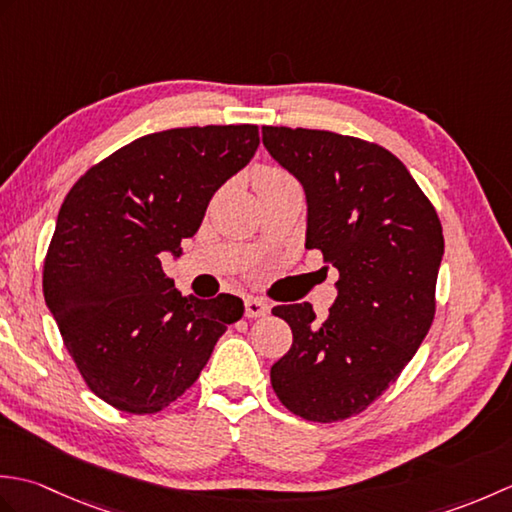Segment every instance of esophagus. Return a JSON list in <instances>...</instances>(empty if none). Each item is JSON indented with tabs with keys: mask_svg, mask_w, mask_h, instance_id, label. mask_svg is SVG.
Returning a JSON list of instances; mask_svg holds the SVG:
<instances>
[{
	"mask_svg": "<svg viewBox=\"0 0 512 512\" xmlns=\"http://www.w3.org/2000/svg\"><path fill=\"white\" fill-rule=\"evenodd\" d=\"M268 310H270L268 301L259 299V297H248V299L244 301V312H246V317H266Z\"/></svg>",
	"mask_w": 512,
	"mask_h": 512,
	"instance_id": "obj_1",
	"label": "esophagus"
}]
</instances>
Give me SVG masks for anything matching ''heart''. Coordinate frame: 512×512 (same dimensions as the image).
Listing matches in <instances>:
<instances>
[{
	"label": "heart",
	"instance_id": "heart-1",
	"mask_svg": "<svg viewBox=\"0 0 512 512\" xmlns=\"http://www.w3.org/2000/svg\"><path fill=\"white\" fill-rule=\"evenodd\" d=\"M284 180H292L290 173H286L284 169L279 167H262L255 171L253 176V184L255 189H262V187H268V184H277V182H284Z\"/></svg>",
	"mask_w": 512,
	"mask_h": 512
}]
</instances>
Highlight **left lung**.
<instances>
[{
    "mask_svg": "<svg viewBox=\"0 0 512 512\" xmlns=\"http://www.w3.org/2000/svg\"><path fill=\"white\" fill-rule=\"evenodd\" d=\"M268 154L308 200L306 246L339 270L334 306H277L292 347L270 367L284 407L312 422L365 411L394 383L436 314L444 255L438 213L402 162L376 143L323 129L262 127Z\"/></svg>",
    "mask_w": 512,
    "mask_h": 512,
    "instance_id": "1",
    "label": "left lung"
}]
</instances>
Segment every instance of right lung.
<instances>
[{
    "mask_svg": "<svg viewBox=\"0 0 512 512\" xmlns=\"http://www.w3.org/2000/svg\"><path fill=\"white\" fill-rule=\"evenodd\" d=\"M257 147V125L167 129L114 151L65 195L43 297L85 385L107 405L138 416L169 407L242 319L239 297H182L160 257L180 255L213 193Z\"/></svg>",
    "mask_w": 512,
    "mask_h": 512,
    "instance_id": "right-lung-1",
    "label": "right lung"
}]
</instances>
